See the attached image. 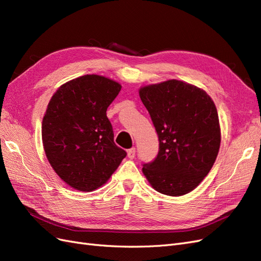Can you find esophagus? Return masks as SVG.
Instances as JSON below:
<instances>
[{"instance_id":"esophagus-1","label":"esophagus","mask_w":261,"mask_h":261,"mask_svg":"<svg viewBox=\"0 0 261 261\" xmlns=\"http://www.w3.org/2000/svg\"><path fill=\"white\" fill-rule=\"evenodd\" d=\"M135 153H136L135 148H130L127 150V156L129 159H134V158H135Z\"/></svg>"}]
</instances>
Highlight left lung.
Wrapping results in <instances>:
<instances>
[{
  "instance_id": "8db88e82",
  "label": "left lung",
  "mask_w": 261,
  "mask_h": 261,
  "mask_svg": "<svg viewBox=\"0 0 261 261\" xmlns=\"http://www.w3.org/2000/svg\"><path fill=\"white\" fill-rule=\"evenodd\" d=\"M139 97L159 138V152L143 172L156 192L181 196L207 176L220 149L215 102L194 85L171 80L141 87Z\"/></svg>"
}]
</instances>
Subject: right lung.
Returning a JSON list of instances; mask_svg holds the SVG:
<instances>
[{
	"mask_svg": "<svg viewBox=\"0 0 261 261\" xmlns=\"http://www.w3.org/2000/svg\"><path fill=\"white\" fill-rule=\"evenodd\" d=\"M122 86L100 75L62 85L42 120V143L55 173L67 185L91 192L111 177L126 151L114 143L107 109Z\"/></svg>",
	"mask_w": 261,
	"mask_h": 261,
	"instance_id": "add662e5",
	"label": "right lung"
}]
</instances>
